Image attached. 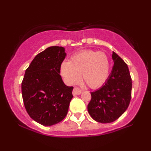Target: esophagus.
<instances>
[{"mask_svg":"<svg viewBox=\"0 0 151 151\" xmlns=\"http://www.w3.org/2000/svg\"><path fill=\"white\" fill-rule=\"evenodd\" d=\"M81 92H82V91H81L79 88L77 87H74L73 91H72V93H73L74 96H77V95L81 94Z\"/></svg>","mask_w":151,"mask_h":151,"instance_id":"esophagus-1","label":"esophagus"}]
</instances>
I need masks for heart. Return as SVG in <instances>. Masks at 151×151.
<instances>
[{
	"instance_id": "obj_1",
	"label": "heart",
	"mask_w": 151,
	"mask_h": 151,
	"mask_svg": "<svg viewBox=\"0 0 151 151\" xmlns=\"http://www.w3.org/2000/svg\"><path fill=\"white\" fill-rule=\"evenodd\" d=\"M110 63L101 52L84 50L73 55L69 62L62 64L61 74L68 84H75L80 79L92 89L101 87L108 79Z\"/></svg>"
}]
</instances>
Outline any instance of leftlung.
Masks as SVG:
<instances>
[{
    "mask_svg": "<svg viewBox=\"0 0 151 151\" xmlns=\"http://www.w3.org/2000/svg\"><path fill=\"white\" fill-rule=\"evenodd\" d=\"M114 66L106 83L99 89L91 92L88 112L97 122L106 124L119 119L129 106L131 98L132 80L129 67L113 52Z\"/></svg>",
    "mask_w": 151,
    "mask_h": 151,
    "instance_id": "1",
    "label": "left lung"
}]
</instances>
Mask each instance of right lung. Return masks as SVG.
I'll list each match as a JSON object with an SVG mask.
<instances>
[{
  "instance_id": "add662e5",
  "label": "right lung",
  "mask_w": 151,
  "mask_h": 151,
  "mask_svg": "<svg viewBox=\"0 0 151 151\" xmlns=\"http://www.w3.org/2000/svg\"><path fill=\"white\" fill-rule=\"evenodd\" d=\"M66 55L63 47H49L25 70L21 86L24 105L30 118L43 126L63 120L73 97V87L65 85L60 74Z\"/></svg>"
}]
</instances>
